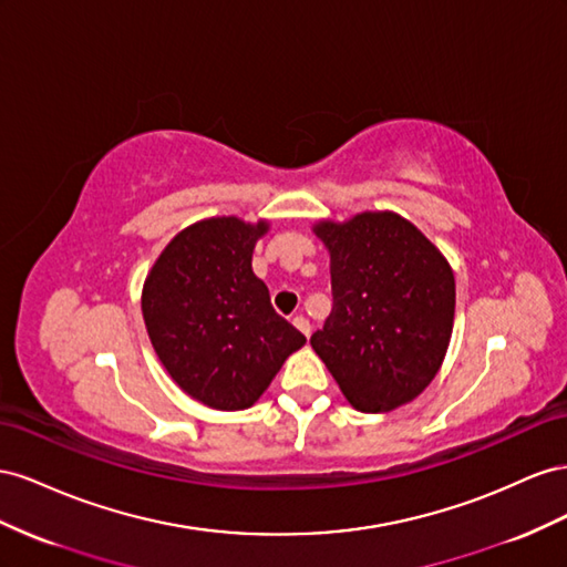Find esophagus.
Here are the masks:
<instances>
[{"mask_svg":"<svg viewBox=\"0 0 567 567\" xmlns=\"http://www.w3.org/2000/svg\"><path fill=\"white\" fill-rule=\"evenodd\" d=\"M292 322H295V328H297L299 332H303L306 337H311V322H309V318L295 316V318H292Z\"/></svg>","mask_w":567,"mask_h":567,"instance_id":"34e87169","label":"esophagus"}]
</instances>
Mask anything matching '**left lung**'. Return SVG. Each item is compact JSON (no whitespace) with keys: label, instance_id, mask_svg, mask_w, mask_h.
Returning <instances> with one entry per match:
<instances>
[{"label":"left lung","instance_id":"obj_1","mask_svg":"<svg viewBox=\"0 0 567 567\" xmlns=\"http://www.w3.org/2000/svg\"><path fill=\"white\" fill-rule=\"evenodd\" d=\"M313 230L330 251L332 311L311 347L355 411H394L423 392L444 361L454 272L413 223L390 212Z\"/></svg>","mask_w":567,"mask_h":567}]
</instances>
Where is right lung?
<instances>
[{"instance_id": "add662e5", "label": "right lung", "mask_w": 567, "mask_h": 567, "mask_svg": "<svg viewBox=\"0 0 567 567\" xmlns=\"http://www.w3.org/2000/svg\"><path fill=\"white\" fill-rule=\"evenodd\" d=\"M268 223L208 218L189 225L158 256L142 289L154 351L192 399L241 411L306 337L275 313L268 287L251 270Z\"/></svg>"}]
</instances>
